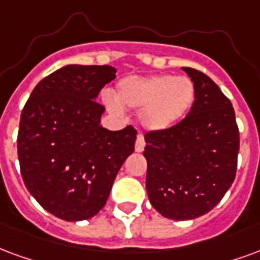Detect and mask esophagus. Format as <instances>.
Returning a JSON list of instances; mask_svg holds the SVG:
<instances>
[{"instance_id":"esophagus-1","label":"esophagus","mask_w":260,"mask_h":260,"mask_svg":"<svg viewBox=\"0 0 260 260\" xmlns=\"http://www.w3.org/2000/svg\"><path fill=\"white\" fill-rule=\"evenodd\" d=\"M145 138H143V135H138V138H136V143H135V150L138 151V153H142L143 150H145Z\"/></svg>"}]
</instances>
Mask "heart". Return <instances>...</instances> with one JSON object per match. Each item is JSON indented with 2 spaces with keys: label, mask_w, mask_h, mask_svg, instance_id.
Returning <instances> with one entry per match:
<instances>
[{
  "label": "heart",
  "mask_w": 260,
  "mask_h": 260,
  "mask_svg": "<svg viewBox=\"0 0 260 260\" xmlns=\"http://www.w3.org/2000/svg\"><path fill=\"white\" fill-rule=\"evenodd\" d=\"M194 101L196 86L190 78L162 74L125 78L117 86V101L107 96L106 105L114 114H122V107L140 110V124L155 132L178 124Z\"/></svg>",
  "instance_id": "heart-1"
}]
</instances>
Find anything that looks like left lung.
<instances>
[{
    "label": "left lung",
    "mask_w": 260,
    "mask_h": 260,
    "mask_svg": "<svg viewBox=\"0 0 260 260\" xmlns=\"http://www.w3.org/2000/svg\"><path fill=\"white\" fill-rule=\"evenodd\" d=\"M196 86L189 114L165 131L147 132L146 189L162 216L190 220L209 212L236 178L240 134L232 102L201 71L182 67Z\"/></svg>",
    "instance_id": "left-lung-1"
}]
</instances>
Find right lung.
I'll return each instance as SVG.
<instances>
[{
  "label": "right lung",
  "mask_w": 260,
  "mask_h": 260,
  "mask_svg": "<svg viewBox=\"0 0 260 260\" xmlns=\"http://www.w3.org/2000/svg\"><path fill=\"white\" fill-rule=\"evenodd\" d=\"M111 66L69 64L32 89L20 115L17 157L23 182L42 208L77 222L95 216L121 165L135 150L136 129L101 125L95 101L115 78Z\"/></svg>",
  "instance_id": "right-lung-1"
}]
</instances>
